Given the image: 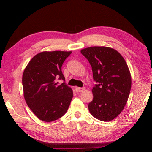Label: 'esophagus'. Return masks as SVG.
Masks as SVG:
<instances>
[{"instance_id": "34e87169", "label": "esophagus", "mask_w": 152, "mask_h": 152, "mask_svg": "<svg viewBox=\"0 0 152 152\" xmlns=\"http://www.w3.org/2000/svg\"><path fill=\"white\" fill-rule=\"evenodd\" d=\"M75 90L77 92H82L85 90V88H80V87H75Z\"/></svg>"}]
</instances>
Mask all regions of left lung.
Listing matches in <instances>:
<instances>
[{"label": "left lung", "instance_id": "8db88e82", "mask_svg": "<svg viewBox=\"0 0 152 152\" xmlns=\"http://www.w3.org/2000/svg\"><path fill=\"white\" fill-rule=\"evenodd\" d=\"M80 52L91 64L96 82L92 89L93 100L88 104L89 111L102 121H112L121 113L129 96L132 77L127 64L110 48L94 46Z\"/></svg>", "mask_w": 152, "mask_h": 152}]
</instances>
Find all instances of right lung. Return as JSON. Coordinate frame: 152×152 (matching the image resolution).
<instances>
[{
	"label": "right lung",
	"mask_w": 152,
	"mask_h": 152,
	"mask_svg": "<svg viewBox=\"0 0 152 152\" xmlns=\"http://www.w3.org/2000/svg\"><path fill=\"white\" fill-rule=\"evenodd\" d=\"M72 51H43L35 55L23 72L24 98L31 110L40 120L51 122L60 119L68 109L72 90L65 82L61 66Z\"/></svg>",
	"instance_id": "obj_1"
}]
</instances>
